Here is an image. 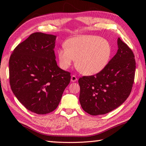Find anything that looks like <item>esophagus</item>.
I'll return each instance as SVG.
<instances>
[{
    "instance_id": "34e87169",
    "label": "esophagus",
    "mask_w": 146,
    "mask_h": 146,
    "mask_svg": "<svg viewBox=\"0 0 146 146\" xmlns=\"http://www.w3.org/2000/svg\"><path fill=\"white\" fill-rule=\"evenodd\" d=\"M77 80H78V78H76V76H75V75H72V76H71V81L72 82H76Z\"/></svg>"
}]
</instances>
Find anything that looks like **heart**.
Returning a JSON list of instances; mask_svg holds the SVG:
<instances>
[{"instance_id": "heart-1", "label": "heart", "mask_w": 146, "mask_h": 146, "mask_svg": "<svg viewBox=\"0 0 146 146\" xmlns=\"http://www.w3.org/2000/svg\"><path fill=\"white\" fill-rule=\"evenodd\" d=\"M112 53L110 43L107 39L94 35L70 38L58 51L61 68L66 70L76 59V66L86 75L100 73L107 66Z\"/></svg>"}]
</instances>
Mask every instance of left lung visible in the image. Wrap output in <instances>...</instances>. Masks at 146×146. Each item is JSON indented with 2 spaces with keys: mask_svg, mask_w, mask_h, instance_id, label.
<instances>
[{
  "mask_svg": "<svg viewBox=\"0 0 146 146\" xmlns=\"http://www.w3.org/2000/svg\"><path fill=\"white\" fill-rule=\"evenodd\" d=\"M117 43L116 54L103 70L78 80L80 104L83 110L92 115L105 114L115 109L132 91L135 71L134 54L120 38Z\"/></svg>",
  "mask_w": 146,
  "mask_h": 146,
  "instance_id": "left-lung-1",
  "label": "left lung"
}]
</instances>
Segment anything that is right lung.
I'll return each instance as SVG.
<instances>
[{"label": "right lung", "mask_w": 146, "mask_h": 146, "mask_svg": "<svg viewBox=\"0 0 146 146\" xmlns=\"http://www.w3.org/2000/svg\"><path fill=\"white\" fill-rule=\"evenodd\" d=\"M55 39L54 35L33 33L15 47L9 59L12 91L27 110L37 114L54 110L70 82V73L56 61Z\"/></svg>", "instance_id": "add662e5"}]
</instances>
